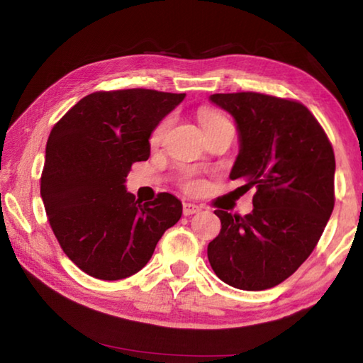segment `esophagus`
Listing matches in <instances>:
<instances>
[{
  "label": "esophagus",
  "mask_w": 363,
  "mask_h": 363,
  "mask_svg": "<svg viewBox=\"0 0 363 363\" xmlns=\"http://www.w3.org/2000/svg\"><path fill=\"white\" fill-rule=\"evenodd\" d=\"M200 211H201V208L194 205V203H184L182 205L184 216H192V214H196V213H200Z\"/></svg>",
  "instance_id": "1"
}]
</instances>
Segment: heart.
Returning <instances> with one entry per match:
<instances>
[{
	"label": "heart",
	"instance_id": "heart-1",
	"mask_svg": "<svg viewBox=\"0 0 363 363\" xmlns=\"http://www.w3.org/2000/svg\"><path fill=\"white\" fill-rule=\"evenodd\" d=\"M199 118H200V123L201 126H203V130L208 131L211 130V128L220 125V123H225L227 120L224 118L223 115H220L219 112H216V110L213 108H201L200 113H199ZM169 128V120L164 118L158 123V125L155 126V130L152 131V136H150V143L152 144H160L162 143V139L164 138V134H167ZM182 189L186 190V192L189 194H195L196 190L200 189V182L194 179V177H186V179L182 181Z\"/></svg>",
	"mask_w": 363,
	"mask_h": 363
}]
</instances>
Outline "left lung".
<instances>
[{
    "label": "left lung",
    "instance_id": "left-lung-1",
    "mask_svg": "<svg viewBox=\"0 0 363 363\" xmlns=\"http://www.w3.org/2000/svg\"><path fill=\"white\" fill-rule=\"evenodd\" d=\"M237 121L240 153L230 179L255 190L253 211L216 210L220 232L208 245L218 277L259 291L298 270L320 240L335 206V152L304 104L269 94H213Z\"/></svg>",
    "mask_w": 363,
    "mask_h": 363
}]
</instances>
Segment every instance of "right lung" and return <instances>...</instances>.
<instances>
[{
    "instance_id": "add662e5",
    "label": "right lung",
    "mask_w": 363,
    "mask_h": 363,
    "mask_svg": "<svg viewBox=\"0 0 363 363\" xmlns=\"http://www.w3.org/2000/svg\"><path fill=\"white\" fill-rule=\"evenodd\" d=\"M184 97L144 88L97 91L49 134L40 179L49 225L69 259L91 277L139 272L181 219L174 195L143 203L123 184L133 163L150 157L152 131Z\"/></svg>"
}]
</instances>
